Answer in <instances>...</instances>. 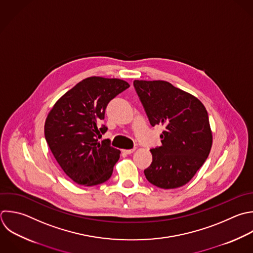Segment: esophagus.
I'll return each mask as SVG.
<instances>
[{
	"label": "esophagus",
	"mask_w": 253,
	"mask_h": 253,
	"mask_svg": "<svg viewBox=\"0 0 253 253\" xmlns=\"http://www.w3.org/2000/svg\"><path fill=\"white\" fill-rule=\"evenodd\" d=\"M135 149L133 148V149H125V150H123L125 153H126V154H130V153H132L133 151H134Z\"/></svg>",
	"instance_id": "obj_1"
}]
</instances>
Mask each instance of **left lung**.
Masks as SVG:
<instances>
[{"mask_svg":"<svg viewBox=\"0 0 253 253\" xmlns=\"http://www.w3.org/2000/svg\"><path fill=\"white\" fill-rule=\"evenodd\" d=\"M133 86L150 125L162 126V145L150 149L152 162L144 170L156 187L187 184L208 158L212 134L207 110L195 96L166 81L134 80Z\"/></svg>","mask_w":253,"mask_h":253,"instance_id":"left-lung-1","label":"left lung"}]
</instances>
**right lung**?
<instances>
[{"mask_svg":"<svg viewBox=\"0 0 253 253\" xmlns=\"http://www.w3.org/2000/svg\"><path fill=\"white\" fill-rule=\"evenodd\" d=\"M129 87L117 78L93 76L66 92L52 107L44 135L65 174L82 186H95L110 179L121 151L109 140L98 141L107 131L99 126L111 100Z\"/></svg>","mask_w":253,"mask_h":253,"instance_id":"obj_1","label":"right lung"}]
</instances>
